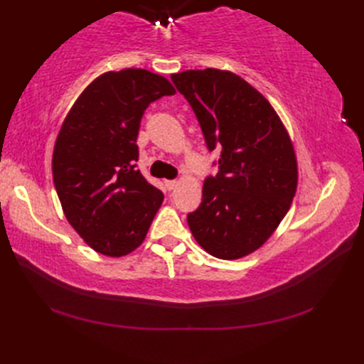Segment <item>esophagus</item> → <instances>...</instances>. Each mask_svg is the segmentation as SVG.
<instances>
[{
	"label": "esophagus",
	"instance_id": "1",
	"mask_svg": "<svg viewBox=\"0 0 364 364\" xmlns=\"http://www.w3.org/2000/svg\"><path fill=\"white\" fill-rule=\"evenodd\" d=\"M178 180H166V188L168 189V191H173L176 186H178Z\"/></svg>",
	"mask_w": 364,
	"mask_h": 364
}]
</instances>
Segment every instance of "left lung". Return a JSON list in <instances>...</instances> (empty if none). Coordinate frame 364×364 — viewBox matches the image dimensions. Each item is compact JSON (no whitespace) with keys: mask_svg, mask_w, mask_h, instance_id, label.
Here are the masks:
<instances>
[{"mask_svg":"<svg viewBox=\"0 0 364 364\" xmlns=\"http://www.w3.org/2000/svg\"><path fill=\"white\" fill-rule=\"evenodd\" d=\"M202 128L208 151L219 150L215 176L188 214L203 249L220 259L257 250L288 213L297 188V162L274 107L231 72L206 68L172 75Z\"/></svg>","mask_w":364,"mask_h":364,"instance_id":"8db88e82","label":"left lung"}]
</instances>
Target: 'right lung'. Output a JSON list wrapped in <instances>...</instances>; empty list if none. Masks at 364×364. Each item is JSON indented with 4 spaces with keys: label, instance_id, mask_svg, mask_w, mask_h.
<instances>
[{
    "label": "right lung",
    "instance_id": "right-lung-1",
    "mask_svg": "<svg viewBox=\"0 0 364 364\" xmlns=\"http://www.w3.org/2000/svg\"><path fill=\"white\" fill-rule=\"evenodd\" d=\"M175 89L164 76L125 68L98 76L65 117L53 181L70 225L92 249L123 257L145 239L164 194L136 168L144 111Z\"/></svg>",
    "mask_w": 364,
    "mask_h": 364
}]
</instances>
